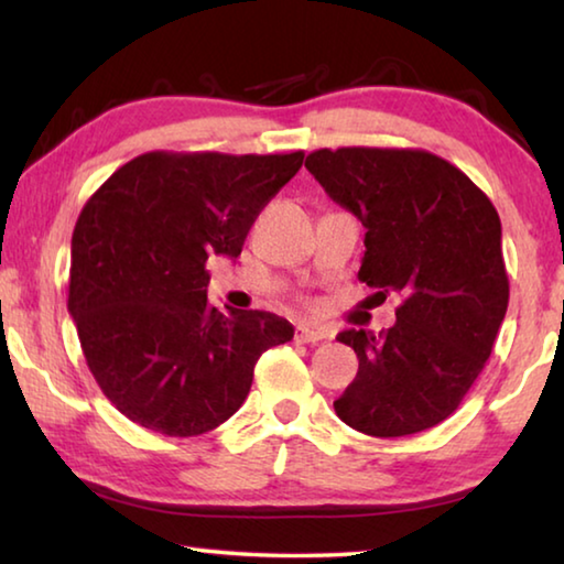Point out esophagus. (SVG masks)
Segmentation results:
<instances>
[{"label":"esophagus","mask_w":564,"mask_h":564,"mask_svg":"<svg viewBox=\"0 0 564 564\" xmlns=\"http://www.w3.org/2000/svg\"><path fill=\"white\" fill-rule=\"evenodd\" d=\"M328 338H330L328 328H316V326H299V328H295V343H311V346H316V343H323Z\"/></svg>","instance_id":"1"}]
</instances>
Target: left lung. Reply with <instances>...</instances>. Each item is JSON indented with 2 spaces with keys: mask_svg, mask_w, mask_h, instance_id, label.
I'll return each instance as SVG.
<instances>
[{
  "mask_svg": "<svg viewBox=\"0 0 564 564\" xmlns=\"http://www.w3.org/2000/svg\"><path fill=\"white\" fill-rule=\"evenodd\" d=\"M366 226L358 279L403 303L388 330H343L358 373L333 408L352 431L403 437L453 415L508 311L500 216L451 161L423 149H318L305 159Z\"/></svg>",
  "mask_w": 564,
  "mask_h": 564,
  "instance_id": "left-lung-1",
  "label": "left lung"
}]
</instances>
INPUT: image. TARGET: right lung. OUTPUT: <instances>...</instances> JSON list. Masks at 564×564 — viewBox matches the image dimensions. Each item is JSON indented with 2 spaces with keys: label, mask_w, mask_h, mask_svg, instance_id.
<instances>
[{
  "label": "right lung",
  "mask_w": 564,
  "mask_h": 564,
  "mask_svg": "<svg viewBox=\"0 0 564 564\" xmlns=\"http://www.w3.org/2000/svg\"><path fill=\"white\" fill-rule=\"evenodd\" d=\"M301 164L303 151H149L82 208L66 305L121 415L171 437L214 431L243 405L261 352L293 338L273 313L214 308L206 261L241 256L256 216Z\"/></svg>",
  "instance_id": "1"
}]
</instances>
